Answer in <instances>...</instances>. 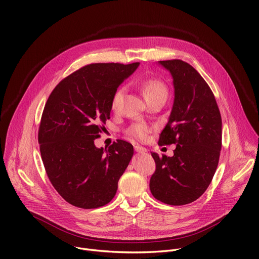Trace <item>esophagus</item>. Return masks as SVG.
Here are the masks:
<instances>
[{
	"label": "esophagus",
	"instance_id": "esophagus-1",
	"mask_svg": "<svg viewBox=\"0 0 259 259\" xmlns=\"http://www.w3.org/2000/svg\"><path fill=\"white\" fill-rule=\"evenodd\" d=\"M134 150L138 153H146L147 152V149L142 146H134Z\"/></svg>",
	"mask_w": 259,
	"mask_h": 259
}]
</instances>
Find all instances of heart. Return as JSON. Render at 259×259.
Listing matches in <instances>:
<instances>
[{"instance_id":"obj_1","label":"heart","mask_w":259,"mask_h":259,"mask_svg":"<svg viewBox=\"0 0 259 259\" xmlns=\"http://www.w3.org/2000/svg\"><path fill=\"white\" fill-rule=\"evenodd\" d=\"M139 86L144 94V97L148 103H152L157 100H166L168 95V87L162 79L157 77H147L139 81ZM125 87H118L111 99V109L113 111H117L125 95ZM151 128L143 124V122H135L132 124L126 131L130 138L143 142L147 139L148 133Z\"/></svg>"}]
</instances>
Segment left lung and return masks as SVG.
Here are the masks:
<instances>
[{"mask_svg": "<svg viewBox=\"0 0 259 259\" xmlns=\"http://www.w3.org/2000/svg\"><path fill=\"white\" fill-rule=\"evenodd\" d=\"M171 72L174 103L158 145L176 144L174 155L151 152L152 195L172 206L199 198L212 182L222 149V116L207 81L182 60L159 61Z\"/></svg>", "mask_w": 259, "mask_h": 259, "instance_id": "left-lung-1", "label": "left lung"}]
</instances>
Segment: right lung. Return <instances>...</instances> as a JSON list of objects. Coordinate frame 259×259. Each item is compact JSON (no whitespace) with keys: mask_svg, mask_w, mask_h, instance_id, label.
<instances>
[{"mask_svg":"<svg viewBox=\"0 0 259 259\" xmlns=\"http://www.w3.org/2000/svg\"><path fill=\"white\" fill-rule=\"evenodd\" d=\"M139 65H86L63 78L45 104L37 134L40 156L51 185L74 207L100 208L116 193L133 146L117 140L104 150L94 140L106 130L114 91Z\"/></svg>","mask_w":259,"mask_h":259,"instance_id":"obj_1","label":"right lung"}]
</instances>
